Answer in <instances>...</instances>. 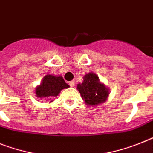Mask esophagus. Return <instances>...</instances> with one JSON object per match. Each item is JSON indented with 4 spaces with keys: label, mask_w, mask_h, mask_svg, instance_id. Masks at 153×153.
Listing matches in <instances>:
<instances>
[{
    "label": "esophagus",
    "mask_w": 153,
    "mask_h": 153,
    "mask_svg": "<svg viewBox=\"0 0 153 153\" xmlns=\"http://www.w3.org/2000/svg\"><path fill=\"white\" fill-rule=\"evenodd\" d=\"M69 86H70V87H74V84H75V81H74V80L69 81Z\"/></svg>",
    "instance_id": "34e87169"
}]
</instances>
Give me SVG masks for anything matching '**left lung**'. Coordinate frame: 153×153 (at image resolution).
<instances>
[{
  "label": "left lung",
  "instance_id": "1",
  "mask_svg": "<svg viewBox=\"0 0 153 153\" xmlns=\"http://www.w3.org/2000/svg\"><path fill=\"white\" fill-rule=\"evenodd\" d=\"M83 79V82L77 84L76 89L86 105L94 107L104 103L108 97L109 89L100 81L98 76L91 72L84 76Z\"/></svg>",
  "mask_w": 153,
  "mask_h": 153
}]
</instances>
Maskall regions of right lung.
Masks as SVG:
<instances>
[{
	"instance_id": "right-lung-1",
	"label": "right lung",
	"mask_w": 153,
	"mask_h": 153,
	"mask_svg": "<svg viewBox=\"0 0 153 153\" xmlns=\"http://www.w3.org/2000/svg\"><path fill=\"white\" fill-rule=\"evenodd\" d=\"M62 76H54L47 74L44 76L40 85L36 86L35 89L36 96L39 98H51L57 97L63 89L69 88ZM53 101H50V103Z\"/></svg>"
}]
</instances>
